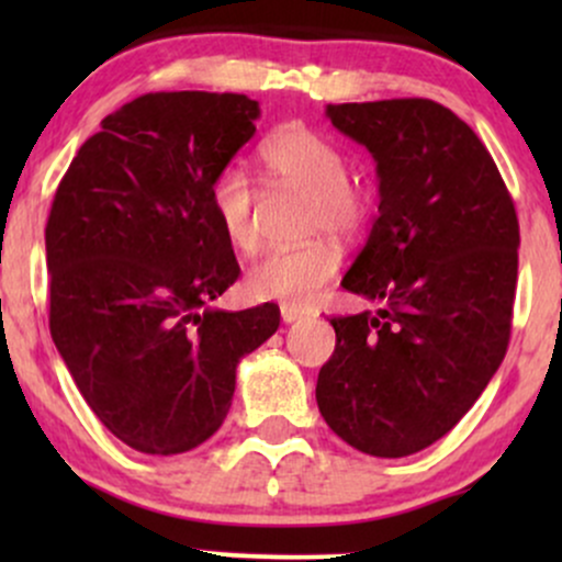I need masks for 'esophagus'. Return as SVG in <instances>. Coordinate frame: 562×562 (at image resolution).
I'll return each mask as SVG.
<instances>
[{
	"mask_svg": "<svg viewBox=\"0 0 562 562\" xmlns=\"http://www.w3.org/2000/svg\"><path fill=\"white\" fill-rule=\"evenodd\" d=\"M280 314H282V322H285V325H293V322H299V319L306 317V312H303V308L290 306V303H282Z\"/></svg>",
	"mask_w": 562,
	"mask_h": 562,
	"instance_id": "1",
	"label": "esophagus"
}]
</instances>
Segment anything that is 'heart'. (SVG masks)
Here are the masks:
<instances>
[{
  "label": "heart",
  "mask_w": 562,
  "mask_h": 562,
  "mask_svg": "<svg viewBox=\"0 0 562 562\" xmlns=\"http://www.w3.org/2000/svg\"><path fill=\"white\" fill-rule=\"evenodd\" d=\"M263 169L277 182L308 195L306 227L312 232L353 235L370 214V198L348 177L344 150L325 134L290 124L269 134L261 145ZM254 184L243 166H224L209 187V203L224 237L240 250L256 245ZM340 254L333 243L314 240L299 248H274L250 263L245 288L254 299L308 303L338 274Z\"/></svg>",
  "instance_id": "1"
}]
</instances>
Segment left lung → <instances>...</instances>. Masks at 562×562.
<instances>
[{"label":"left lung","mask_w":562,"mask_h":562,"mask_svg":"<svg viewBox=\"0 0 562 562\" xmlns=\"http://www.w3.org/2000/svg\"><path fill=\"white\" fill-rule=\"evenodd\" d=\"M370 150L378 218L344 277L378 312L333 317L317 378L330 428L372 457L447 436L505 359L518 282V216L465 121L434 100L327 105Z\"/></svg>","instance_id":"8db88e82"}]
</instances>
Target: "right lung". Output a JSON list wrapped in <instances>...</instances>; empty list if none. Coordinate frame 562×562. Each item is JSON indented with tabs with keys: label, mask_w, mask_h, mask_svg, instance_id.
I'll return each mask as SVG.
<instances>
[{
	"label": "right lung",
	"mask_w": 562,
	"mask_h": 562,
	"mask_svg": "<svg viewBox=\"0 0 562 562\" xmlns=\"http://www.w3.org/2000/svg\"><path fill=\"white\" fill-rule=\"evenodd\" d=\"M259 115L245 94H142L102 119L55 192L49 333L100 423L145 454L214 436L240 359L280 327L274 303L211 308L240 267L209 187Z\"/></svg>",
	"instance_id": "add662e5"
}]
</instances>
